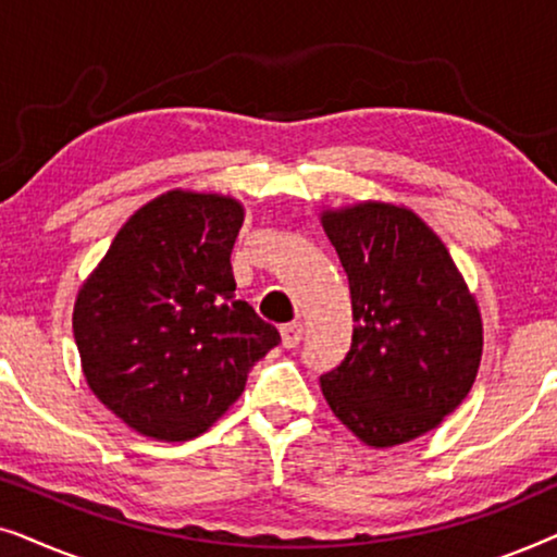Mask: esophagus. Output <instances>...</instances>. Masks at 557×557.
<instances>
[{
	"label": "esophagus",
	"instance_id": "obj_1",
	"mask_svg": "<svg viewBox=\"0 0 557 557\" xmlns=\"http://www.w3.org/2000/svg\"><path fill=\"white\" fill-rule=\"evenodd\" d=\"M304 337V324L301 322H288L281 326V342H284L286 349L299 347V342Z\"/></svg>",
	"mask_w": 557,
	"mask_h": 557
}]
</instances>
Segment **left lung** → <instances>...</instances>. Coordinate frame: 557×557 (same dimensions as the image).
Here are the masks:
<instances>
[{"label": "left lung", "instance_id": "1", "mask_svg": "<svg viewBox=\"0 0 557 557\" xmlns=\"http://www.w3.org/2000/svg\"><path fill=\"white\" fill-rule=\"evenodd\" d=\"M352 296V345L319 377L332 413L368 446L406 444L467 398L482 314L454 258L413 210L360 202L322 212Z\"/></svg>", "mask_w": 557, "mask_h": 557}]
</instances>
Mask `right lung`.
Listing matches in <instances>:
<instances>
[{"label": "right lung", "instance_id": "add662e5", "mask_svg": "<svg viewBox=\"0 0 557 557\" xmlns=\"http://www.w3.org/2000/svg\"><path fill=\"white\" fill-rule=\"evenodd\" d=\"M243 205L172 189L136 210L81 286L73 334L88 387L128 429L189 441L281 342L235 299L231 253Z\"/></svg>", "mask_w": 557, "mask_h": 557}]
</instances>
